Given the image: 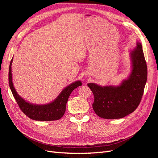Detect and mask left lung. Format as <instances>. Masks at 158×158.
I'll list each match as a JSON object with an SVG mask.
<instances>
[{
    "label": "left lung",
    "mask_w": 158,
    "mask_h": 158,
    "mask_svg": "<svg viewBox=\"0 0 158 158\" xmlns=\"http://www.w3.org/2000/svg\"><path fill=\"white\" fill-rule=\"evenodd\" d=\"M131 72L119 85H102L89 83L94 95L93 109L103 118H123L132 113L140 104L147 80V65L142 44L137 41L130 53Z\"/></svg>",
    "instance_id": "obj_1"
}]
</instances>
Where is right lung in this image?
<instances>
[{"instance_id": "right-lung-1", "label": "right lung", "mask_w": 158, "mask_h": 158, "mask_svg": "<svg viewBox=\"0 0 158 158\" xmlns=\"http://www.w3.org/2000/svg\"><path fill=\"white\" fill-rule=\"evenodd\" d=\"M12 59L8 73L9 86L11 89L13 96L15 98L18 105L22 111L28 117L35 121H56L59 120L64 115L66 111V104L68 102L69 98L73 91L82 85V82L80 80L75 81L68 86L63 89L60 94L53 101L44 105H37L27 102L19 95L14 88L12 82Z\"/></svg>"}]
</instances>
